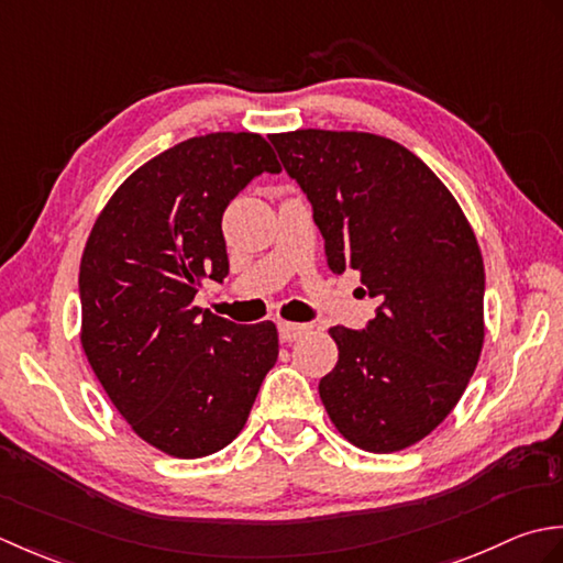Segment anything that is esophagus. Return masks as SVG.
Returning a JSON list of instances; mask_svg holds the SVG:
<instances>
[{
	"label": "esophagus",
	"mask_w": 563,
	"mask_h": 563,
	"mask_svg": "<svg viewBox=\"0 0 563 563\" xmlns=\"http://www.w3.org/2000/svg\"><path fill=\"white\" fill-rule=\"evenodd\" d=\"M306 332H308V325H303V323H289V320H282L279 323V338L284 342H294L296 338L306 335Z\"/></svg>",
	"instance_id": "obj_1"
}]
</instances>
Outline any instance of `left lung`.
I'll list each match as a JSON object with an SVG mask.
<instances>
[{
  "instance_id": "left-lung-1",
  "label": "left lung",
  "mask_w": 563,
  "mask_h": 563,
  "mask_svg": "<svg viewBox=\"0 0 563 563\" xmlns=\"http://www.w3.org/2000/svg\"><path fill=\"white\" fill-rule=\"evenodd\" d=\"M325 238L332 272H360L376 316L335 325L318 391L364 452L420 442L459 404L484 347V257L462 206L408 147L362 131L272 133Z\"/></svg>"
}]
</instances>
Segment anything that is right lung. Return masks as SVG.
<instances>
[{
    "label": "right lung",
    "instance_id": "add662e5",
    "mask_svg": "<svg viewBox=\"0 0 563 563\" xmlns=\"http://www.w3.org/2000/svg\"><path fill=\"white\" fill-rule=\"evenodd\" d=\"M262 172L282 165L260 133L189 137L137 167L87 238L79 342L131 430L169 456L231 444L277 362L269 320L235 325L194 303L228 274L221 218Z\"/></svg>",
    "mask_w": 563,
    "mask_h": 563
}]
</instances>
